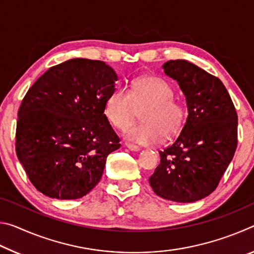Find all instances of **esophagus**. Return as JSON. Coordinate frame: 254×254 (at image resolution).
<instances>
[{
  "instance_id": "1",
  "label": "esophagus",
  "mask_w": 254,
  "mask_h": 254,
  "mask_svg": "<svg viewBox=\"0 0 254 254\" xmlns=\"http://www.w3.org/2000/svg\"><path fill=\"white\" fill-rule=\"evenodd\" d=\"M126 147L128 150H131V151H139V150H140V148L137 147V145H134V144H132V143H127V142H126Z\"/></svg>"
}]
</instances>
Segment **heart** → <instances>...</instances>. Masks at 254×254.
I'll use <instances>...</instances> for the list:
<instances>
[{
	"label": "heart",
	"mask_w": 254,
	"mask_h": 254,
	"mask_svg": "<svg viewBox=\"0 0 254 254\" xmlns=\"http://www.w3.org/2000/svg\"><path fill=\"white\" fill-rule=\"evenodd\" d=\"M168 81L158 76H142L132 81L127 89L115 88L107 96L104 114L112 126L126 127L141 112L142 123L126 128L127 139L139 144L156 143L163 136L177 133L184 126L186 107L174 98Z\"/></svg>",
	"instance_id": "heart-1"
}]
</instances>
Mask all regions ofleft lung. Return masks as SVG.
I'll return each mask as SVG.
<instances>
[{
    "label": "left lung",
    "instance_id": "8db88e82",
    "mask_svg": "<svg viewBox=\"0 0 254 254\" xmlns=\"http://www.w3.org/2000/svg\"><path fill=\"white\" fill-rule=\"evenodd\" d=\"M186 96L188 117L173 144L160 151L149 178L162 198L191 203L213 192L238 145V114L224 84L187 60L163 64Z\"/></svg>",
    "mask_w": 254,
    "mask_h": 254
}]
</instances>
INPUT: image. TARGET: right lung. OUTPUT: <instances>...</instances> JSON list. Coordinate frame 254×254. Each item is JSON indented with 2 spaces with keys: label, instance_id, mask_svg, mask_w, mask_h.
I'll return each instance as SVG.
<instances>
[{
  "label": "right lung",
  "instance_id": "add662e5",
  "mask_svg": "<svg viewBox=\"0 0 254 254\" xmlns=\"http://www.w3.org/2000/svg\"><path fill=\"white\" fill-rule=\"evenodd\" d=\"M118 75L101 60L70 59L37 79L19 107L15 151L30 182L58 199L87 195L120 137L104 114Z\"/></svg>",
  "mask_w": 254,
  "mask_h": 254
}]
</instances>
